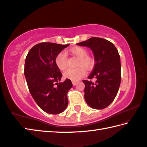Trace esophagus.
Masks as SVG:
<instances>
[{
  "mask_svg": "<svg viewBox=\"0 0 147 147\" xmlns=\"http://www.w3.org/2000/svg\"><path fill=\"white\" fill-rule=\"evenodd\" d=\"M72 83H73V85H76L77 84V83H78V82L77 81H72Z\"/></svg>",
  "mask_w": 147,
  "mask_h": 147,
  "instance_id": "34e87169",
  "label": "esophagus"
}]
</instances>
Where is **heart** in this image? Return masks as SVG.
<instances>
[{
  "mask_svg": "<svg viewBox=\"0 0 147 147\" xmlns=\"http://www.w3.org/2000/svg\"><path fill=\"white\" fill-rule=\"evenodd\" d=\"M70 52L73 55L78 58L76 69H69L65 71L63 75L66 78L71 80L76 81L84 76L86 74V69H90L94 65V60L92 57L88 56L87 51L82 47H75L72 48ZM55 63L60 70L64 71L67 68V57L65 53L60 52L58 53L55 58Z\"/></svg>",
  "mask_w": 147,
  "mask_h": 147,
  "instance_id": "obj_1",
  "label": "heart"
}]
</instances>
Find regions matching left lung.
Wrapping results in <instances>:
<instances>
[{
  "label": "left lung",
  "mask_w": 147,
  "mask_h": 147,
  "mask_svg": "<svg viewBox=\"0 0 147 147\" xmlns=\"http://www.w3.org/2000/svg\"><path fill=\"white\" fill-rule=\"evenodd\" d=\"M76 44L89 47L94 56V67L88 78H96V82L82 81L85 84V100L93 109H105L116 98L121 83V62L118 49L112 42L98 37H92Z\"/></svg>",
  "instance_id": "1"
}]
</instances>
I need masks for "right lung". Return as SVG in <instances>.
<instances>
[{
	"mask_svg": "<svg viewBox=\"0 0 147 147\" xmlns=\"http://www.w3.org/2000/svg\"><path fill=\"white\" fill-rule=\"evenodd\" d=\"M69 46L42 42L32 47L26 56L24 74L28 89L37 105L47 113L60 114L68 105L67 92L73 84L69 79L58 83L62 74L55 58Z\"/></svg>",
	"mask_w": 147,
	"mask_h": 147,
	"instance_id": "add662e5",
	"label": "right lung"
}]
</instances>
